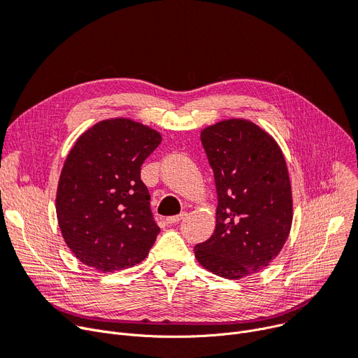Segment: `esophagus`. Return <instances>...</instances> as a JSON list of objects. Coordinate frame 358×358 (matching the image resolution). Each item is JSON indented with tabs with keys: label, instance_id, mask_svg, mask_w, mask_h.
I'll use <instances>...</instances> for the list:
<instances>
[{
	"label": "esophagus",
	"instance_id": "1",
	"mask_svg": "<svg viewBox=\"0 0 358 358\" xmlns=\"http://www.w3.org/2000/svg\"><path fill=\"white\" fill-rule=\"evenodd\" d=\"M186 214L185 213H180V214H178V215H172V217H167L166 218V221H167V224H176V223H179V221L185 217Z\"/></svg>",
	"mask_w": 358,
	"mask_h": 358
}]
</instances>
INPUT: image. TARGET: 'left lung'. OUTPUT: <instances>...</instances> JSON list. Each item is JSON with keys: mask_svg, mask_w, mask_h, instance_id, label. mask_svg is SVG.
Returning <instances> with one entry per match:
<instances>
[{"mask_svg": "<svg viewBox=\"0 0 358 358\" xmlns=\"http://www.w3.org/2000/svg\"><path fill=\"white\" fill-rule=\"evenodd\" d=\"M214 172L215 230L194 248L213 274L241 280L278 257L293 223V194L277 141L248 119L231 117L201 131Z\"/></svg>", "mask_w": 358, "mask_h": 358, "instance_id": "1", "label": "left lung"}]
</instances>
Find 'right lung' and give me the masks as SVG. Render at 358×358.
I'll return each mask as SVG.
<instances>
[{
	"label": "right lung",
	"mask_w": 358,
	"mask_h": 358,
	"mask_svg": "<svg viewBox=\"0 0 358 358\" xmlns=\"http://www.w3.org/2000/svg\"><path fill=\"white\" fill-rule=\"evenodd\" d=\"M160 143L156 129L115 117L84 131L68 152L57 218L66 246L84 265L115 272L147 258L160 229L141 166Z\"/></svg>",
	"instance_id": "obj_1"
}]
</instances>
